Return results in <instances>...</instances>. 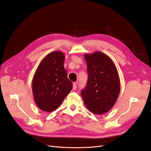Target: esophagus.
Wrapping results in <instances>:
<instances>
[{"mask_svg": "<svg viewBox=\"0 0 151 151\" xmlns=\"http://www.w3.org/2000/svg\"><path fill=\"white\" fill-rule=\"evenodd\" d=\"M77 89V85H76V83H74L73 84V90H76Z\"/></svg>", "mask_w": 151, "mask_h": 151, "instance_id": "34e87169", "label": "esophagus"}]
</instances>
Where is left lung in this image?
I'll use <instances>...</instances> for the list:
<instances>
[{
  "label": "left lung",
  "instance_id": "obj_1",
  "mask_svg": "<svg viewBox=\"0 0 151 151\" xmlns=\"http://www.w3.org/2000/svg\"><path fill=\"white\" fill-rule=\"evenodd\" d=\"M88 80L82 90L86 106L93 114L107 112L115 104L120 93V81L112 60L99 51L84 54Z\"/></svg>",
  "mask_w": 151,
  "mask_h": 151
}]
</instances>
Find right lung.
I'll return each instance as SVG.
<instances>
[{"label":"right lung","instance_id":"right-lung-1","mask_svg":"<svg viewBox=\"0 0 151 151\" xmlns=\"http://www.w3.org/2000/svg\"><path fill=\"white\" fill-rule=\"evenodd\" d=\"M65 55L54 51L42 59L32 80V93L38 107L47 112L56 110L72 89L64 67Z\"/></svg>","mask_w":151,"mask_h":151}]
</instances>
